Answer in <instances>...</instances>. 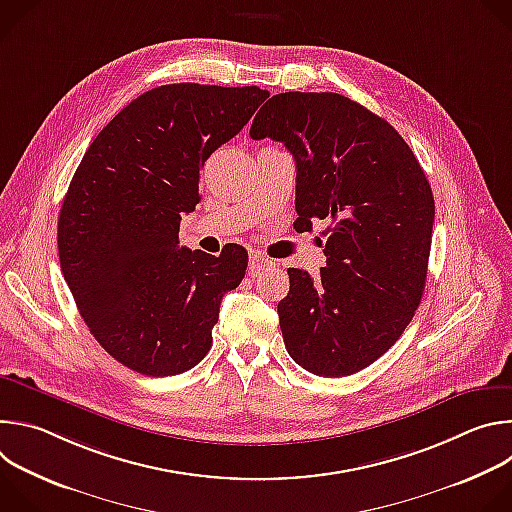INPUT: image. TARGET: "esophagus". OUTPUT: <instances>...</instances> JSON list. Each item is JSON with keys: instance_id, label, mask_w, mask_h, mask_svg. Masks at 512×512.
<instances>
[{"instance_id": "esophagus-1", "label": "esophagus", "mask_w": 512, "mask_h": 512, "mask_svg": "<svg viewBox=\"0 0 512 512\" xmlns=\"http://www.w3.org/2000/svg\"><path fill=\"white\" fill-rule=\"evenodd\" d=\"M273 263L267 259V257H263L261 253H251V257H249V275H259L263 269H267V267H271Z\"/></svg>"}]
</instances>
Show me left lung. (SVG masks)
Here are the masks:
<instances>
[{
  "mask_svg": "<svg viewBox=\"0 0 512 512\" xmlns=\"http://www.w3.org/2000/svg\"><path fill=\"white\" fill-rule=\"evenodd\" d=\"M249 133L294 156L298 229L328 223L320 279L287 269L285 348L318 377L354 375L399 340L421 302L435 216L425 172L391 123L338 93L273 95Z\"/></svg>",
  "mask_w": 512,
  "mask_h": 512,
  "instance_id": "obj_1",
  "label": "left lung"
}]
</instances>
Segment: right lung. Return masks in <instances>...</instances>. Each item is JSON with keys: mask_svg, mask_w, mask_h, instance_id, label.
Returning a JSON list of instances; mask_svg holds the SVG:
<instances>
[{"mask_svg": "<svg viewBox=\"0 0 512 512\" xmlns=\"http://www.w3.org/2000/svg\"><path fill=\"white\" fill-rule=\"evenodd\" d=\"M269 97L259 87L162 85L121 109L85 152L58 218L62 275L95 340L123 367L170 377L212 346L247 251L180 247L200 170Z\"/></svg>", "mask_w": 512, "mask_h": 512, "instance_id": "1", "label": "right lung"}]
</instances>
